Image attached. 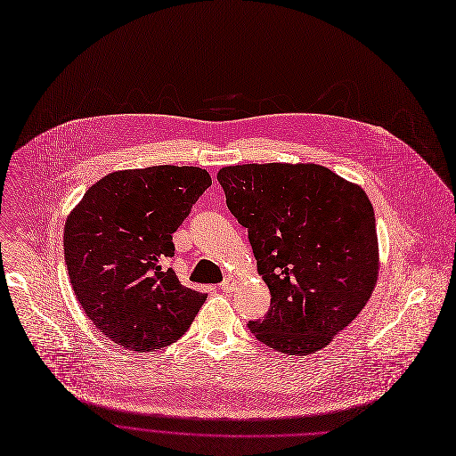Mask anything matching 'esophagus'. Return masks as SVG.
<instances>
[{"mask_svg": "<svg viewBox=\"0 0 456 456\" xmlns=\"http://www.w3.org/2000/svg\"><path fill=\"white\" fill-rule=\"evenodd\" d=\"M234 283H236V280L232 276H225L224 281L220 283V289H222V291L229 293V291H232V289H234Z\"/></svg>", "mask_w": 456, "mask_h": 456, "instance_id": "obj_1", "label": "esophagus"}]
</instances>
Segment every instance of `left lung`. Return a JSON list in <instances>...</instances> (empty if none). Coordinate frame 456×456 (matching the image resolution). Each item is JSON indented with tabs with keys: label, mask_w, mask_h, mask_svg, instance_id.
I'll return each mask as SVG.
<instances>
[{
	"label": "left lung",
	"mask_w": 456,
	"mask_h": 456,
	"mask_svg": "<svg viewBox=\"0 0 456 456\" xmlns=\"http://www.w3.org/2000/svg\"><path fill=\"white\" fill-rule=\"evenodd\" d=\"M231 215L249 232L271 307L247 323L285 354L325 347L363 309L379 276V241L367 194L314 163L224 167Z\"/></svg>",
	"instance_id": "left-lung-1"
}]
</instances>
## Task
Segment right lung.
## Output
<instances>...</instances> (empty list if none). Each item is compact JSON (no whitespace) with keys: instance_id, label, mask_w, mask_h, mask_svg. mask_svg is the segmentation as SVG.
Instances as JSON below:
<instances>
[{"instance_id":"right-lung-1","label":"right lung","mask_w":456,"mask_h":456,"mask_svg":"<svg viewBox=\"0 0 456 456\" xmlns=\"http://www.w3.org/2000/svg\"><path fill=\"white\" fill-rule=\"evenodd\" d=\"M211 187L198 167L118 171L69 215L65 264L77 302L102 333L127 349L167 347L185 335L207 295L183 287L165 262L173 232Z\"/></svg>"}]
</instances>
